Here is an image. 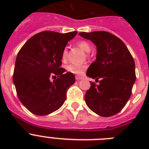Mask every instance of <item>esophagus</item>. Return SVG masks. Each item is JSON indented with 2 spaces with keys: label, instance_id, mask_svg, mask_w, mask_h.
<instances>
[{
  "label": "esophagus",
  "instance_id": "obj_1",
  "mask_svg": "<svg viewBox=\"0 0 149 149\" xmlns=\"http://www.w3.org/2000/svg\"><path fill=\"white\" fill-rule=\"evenodd\" d=\"M75 79L77 80V81H80V80H82L83 77H82V76L77 75V76H75Z\"/></svg>",
  "mask_w": 149,
  "mask_h": 149
}]
</instances>
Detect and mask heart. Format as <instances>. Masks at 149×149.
<instances>
[{"label":"heart","mask_w":149,"mask_h":149,"mask_svg":"<svg viewBox=\"0 0 149 149\" xmlns=\"http://www.w3.org/2000/svg\"><path fill=\"white\" fill-rule=\"evenodd\" d=\"M77 45L81 50H83L86 53H89L91 51L90 44L86 41H80L77 42ZM67 55H68V51H67L66 48H65L62 53V60H65L67 57ZM85 68H86V65H84V64H69L66 66V69L68 72L76 74H81Z\"/></svg>","instance_id":"1"}]
</instances>
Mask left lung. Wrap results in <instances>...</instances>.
<instances>
[{
	"label": "left lung",
	"instance_id": "8db88e82",
	"mask_svg": "<svg viewBox=\"0 0 149 149\" xmlns=\"http://www.w3.org/2000/svg\"><path fill=\"white\" fill-rule=\"evenodd\" d=\"M84 39L92 41L97 48L95 61L86 72V75L99 84L90 82L85 95V101L96 114L109 117L118 113L131 97L136 81L135 63L125 43L106 31L80 33Z\"/></svg>",
	"mask_w": 149,
	"mask_h": 149
}]
</instances>
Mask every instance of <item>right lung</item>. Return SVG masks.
I'll return each mask as SVG.
<instances>
[{"label":"right lung","instance_id":"1","mask_svg":"<svg viewBox=\"0 0 149 149\" xmlns=\"http://www.w3.org/2000/svg\"><path fill=\"white\" fill-rule=\"evenodd\" d=\"M77 33L43 31L29 39L18 53L13 83L19 100L32 113L48 115L65 101L67 89L75 77L60 68L62 53ZM54 77L56 79L51 81Z\"/></svg>","mask_w":149,"mask_h":149}]
</instances>
